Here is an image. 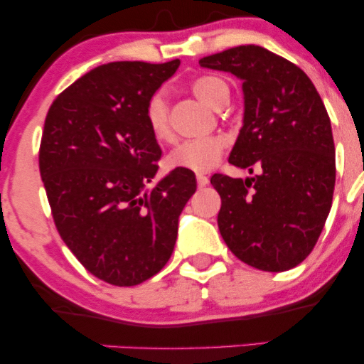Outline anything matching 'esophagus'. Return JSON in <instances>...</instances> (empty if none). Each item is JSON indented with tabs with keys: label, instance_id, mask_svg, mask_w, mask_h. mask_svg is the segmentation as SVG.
Wrapping results in <instances>:
<instances>
[{
	"label": "esophagus",
	"instance_id": "esophagus-1",
	"mask_svg": "<svg viewBox=\"0 0 364 364\" xmlns=\"http://www.w3.org/2000/svg\"><path fill=\"white\" fill-rule=\"evenodd\" d=\"M196 183H198V186H207L208 185V176L205 174H196Z\"/></svg>",
	"mask_w": 364,
	"mask_h": 364
}]
</instances>
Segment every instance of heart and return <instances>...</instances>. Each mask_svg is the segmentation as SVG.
<instances>
[{"label":"heart","mask_w":364,"mask_h":364,"mask_svg":"<svg viewBox=\"0 0 364 364\" xmlns=\"http://www.w3.org/2000/svg\"><path fill=\"white\" fill-rule=\"evenodd\" d=\"M191 90L200 101L207 106L219 109L229 101V87L223 78L214 75H203L191 82ZM145 121L154 139L159 141L173 140V128L169 121V106L166 95L156 92L149 97L144 111ZM225 149L223 136H207V139L186 140L179 144L168 156L171 169H186L193 173H207L219 164Z\"/></svg>","instance_id":"1"}]
</instances>
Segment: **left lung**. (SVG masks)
Instances as JSON below:
<instances>
[{"label": "left lung", "mask_w": 364, "mask_h": 364, "mask_svg": "<svg viewBox=\"0 0 364 364\" xmlns=\"http://www.w3.org/2000/svg\"><path fill=\"white\" fill-rule=\"evenodd\" d=\"M200 66L243 82V127L229 162L253 178L214 174L220 236L241 262L265 272L299 265L332 207L336 147L313 82L294 63L260 46H237Z\"/></svg>", "instance_id": "obj_1"}]
</instances>
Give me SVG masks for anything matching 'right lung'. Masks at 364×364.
I'll return each mask as SVG.
<instances>
[{"mask_svg": "<svg viewBox=\"0 0 364 364\" xmlns=\"http://www.w3.org/2000/svg\"><path fill=\"white\" fill-rule=\"evenodd\" d=\"M178 66H97L63 90L46 116L39 169L54 224L78 262L112 286H136L168 263L179 214L196 190L186 169L149 186L162 150L145 104Z\"/></svg>", "mask_w": 364, "mask_h": 364, "instance_id": "obj_1", "label": "right lung"}]
</instances>
